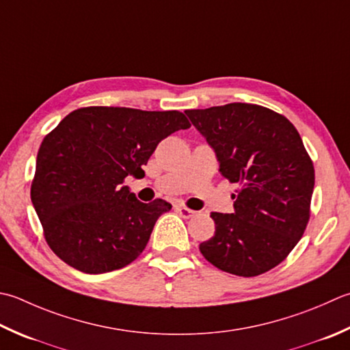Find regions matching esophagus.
<instances>
[{"label": "esophagus", "mask_w": 350, "mask_h": 350, "mask_svg": "<svg viewBox=\"0 0 350 350\" xmlns=\"http://www.w3.org/2000/svg\"><path fill=\"white\" fill-rule=\"evenodd\" d=\"M177 212H179V214H180L183 218H193V217L196 215V211L189 209V208H187V206H183V204H179V206H177Z\"/></svg>", "instance_id": "obj_1"}]
</instances>
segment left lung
<instances>
[{"instance_id": "obj_1", "label": "left lung", "mask_w": 350, "mask_h": 350, "mask_svg": "<svg viewBox=\"0 0 350 350\" xmlns=\"http://www.w3.org/2000/svg\"><path fill=\"white\" fill-rule=\"evenodd\" d=\"M215 150L220 173L239 188L234 214L211 212L215 234L200 244L206 261L253 278L290 255L310 221L314 165L291 122L249 103L185 111Z\"/></svg>"}]
</instances>
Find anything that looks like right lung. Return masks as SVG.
<instances>
[{"label": "right lung", "instance_id": "obj_1", "mask_svg": "<svg viewBox=\"0 0 350 350\" xmlns=\"http://www.w3.org/2000/svg\"><path fill=\"white\" fill-rule=\"evenodd\" d=\"M179 111L89 106L72 111L40 144L31 203L44 237L75 270L100 275L138 258L171 204L142 203L124 187L162 139L189 129Z\"/></svg>", "mask_w": 350, "mask_h": 350}]
</instances>
